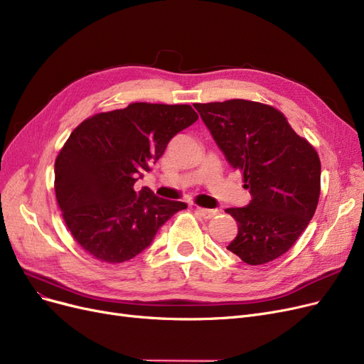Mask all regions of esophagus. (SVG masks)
<instances>
[{
	"instance_id": "obj_1",
	"label": "esophagus",
	"mask_w": 364,
	"mask_h": 364,
	"mask_svg": "<svg viewBox=\"0 0 364 364\" xmlns=\"http://www.w3.org/2000/svg\"><path fill=\"white\" fill-rule=\"evenodd\" d=\"M196 212L202 218L209 220V218H212L214 215H217L218 210L217 209H206V208H196Z\"/></svg>"
}]
</instances>
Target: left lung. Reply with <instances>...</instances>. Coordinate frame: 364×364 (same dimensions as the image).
I'll use <instances>...</instances> for the list:
<instances>
[{"label":"left lung","instance_id":"8db88e82","mask_svg":"<svg viewBox=\"0 0 364 364\" xmlns=\"http://www.w3.org/2000/svg\"><path fill=\"white\" fill-rule=\"evenodd\" d=\"M233 168L252 194L247 206L225 209L237 223L228 245L248 265L284 255L309 225L321 193V161L279 109L232 99L194 104Z\"/></svg>","mask_w":364,"mask_h":364}]
</instances>
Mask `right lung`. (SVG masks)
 <instances>
[{
    "label": "right lung",
    "instance_id": "obj_1",
    "mask_svg": "<svg viewBox=\"0 0 364 364\" xmlns=\"http://www.w3.org/2000/svg\"><path fill=\"white\" fill-rule=\"evenodd\" d=\"M198 119L190 105L135 102L75 128L55 159V197L68 229L85 252L108 263L140 255L186 203L135 182L168 141Z\"/></svg>",
    "mask_w": 364,
    "mask_h": 364
}]
</instances>
